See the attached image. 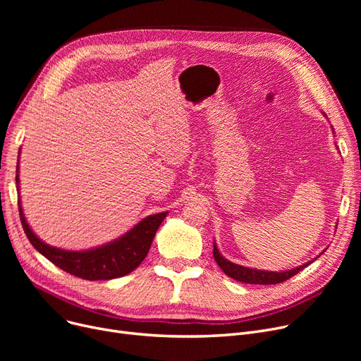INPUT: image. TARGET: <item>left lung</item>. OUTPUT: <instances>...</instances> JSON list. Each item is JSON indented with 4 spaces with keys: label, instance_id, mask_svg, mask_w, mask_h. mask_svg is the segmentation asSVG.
<instances>
[{
    "label": "left lung",
    "instance_id": "obj_1",
    "mask_svg": "<svg viewBox=\"0 0 361 361\" xmlns=\"http://www.w3.org/2000/svg\"><path fill=\"white\" fill-rule=\"evenodd\" d=\"M325 117H326V114H325ZM324 252H322L320 255H324ZM214 257H215V262L219 264V268L225 272V275H228L233 279L244 282V283H259V286H271V283H279V282L287 281L291 276L297 275L301 269H305L306 267H309L310 263H313L317 259L316 257V259H313V260H310L305 264H301V267H297V268L290 269V271H282V272L262 271V269H253V268H247V267H241V264L233 263L228 259H225L219 253V250L216 247V243H214Z\"/></svg>",
    "mask_w": 361,
    "mask_h": 361
}]
</instances>
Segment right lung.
<instances>
[{
	"instance_id": "add662e5",
	"label": "right lung",
	"mask_w": 361,
	"mask_h": 361,
	"mask_svg": "<svg viewBox=\"0 0 361 361\" xmlns=\"http://www.w3.org/2000/svg\"><path fill=\"white\" fill-rule=\"evenodd\" d=\"M18 183H20V180H18L17 164L16 184L17 190H20ZM18 212H20V219L26 237L37 252L45 256L49 262H52L55 267L87 281L114 279L135 271L149 253L150 244L154 241L159 225L168 215V212L149 215L117 240L102 244L99 247L73 252L52 247V245L44 243L37 237L32 231L25 218L20 200H18Z\"/></svg>"
}]
</instances>
